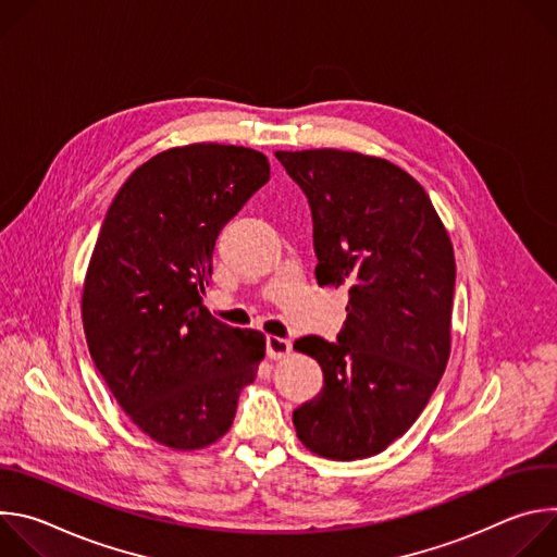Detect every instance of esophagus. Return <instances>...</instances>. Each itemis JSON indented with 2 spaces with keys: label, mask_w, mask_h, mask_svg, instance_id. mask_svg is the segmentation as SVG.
<instances>
[{
  "label": "esophagus",
  "mask_w": 557,
  "mask_h": 557,
  "mask_svg": "<svg viewBox=\"0 0 557 557\" xmlns=\"http://www.w3.org/2000/svg\"><path fill=\"white\" fill-rule=\"evenodd\" d=\"M290 350H293V346H290L288 339L269 337V342H267V355H269L271 359H284V357L290 355Z\"/></svg>",
  "instance_id": "34e87169"
}]
</instances>
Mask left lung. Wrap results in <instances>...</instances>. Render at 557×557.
Wrapping results in <instances>:
<instances>
[{"label":"left lung","instance_id":"1","mask_svg":"<svg viewBox=\"0 0 557 557\" xmlns=\"http://www.w3.org/2000/svg\"><path fill=\"white\" fill-rule=\"evenodd\" d=\"M275 156L310 202L317 284L348 288L339 339L293 346L324 370L322 394L293 425L317 456L368 458L412 428L445 372L454 247L425 189L385 158L333 147Z\"/></svg>","mask_w":557,"mask_h":557}]
</instances>
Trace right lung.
I'll list each match as a JSON object with an SVG mask.
<instances>
[{"instance_id": "1", "label": "right lung", "mask_w": 557, "mask_h": 557, "mask_svg": "<svg viewBox=\"0 0 557 557\" xmlns=\"http://www.w3.org/2000/svg\"><path fill=\"white\" fill-rule=\"evenodd\" d=\"M269 176L251 147H170L129 174L103 220L84 280L86 342L129 421L165 447L222 438L264 359V335L218 322L202 295L220 228Z\"/></svg>"}]
</instances>
